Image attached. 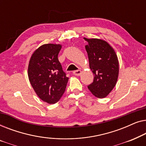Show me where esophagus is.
Returning <instances> with one entry per match:
<instances>
[{
    "label": "esophagus",
    "instance_id": "34e87169",
    "mask_svg": "<svg viewBox=\"0 0 146 146\" xmlns=\"http://www.w3.org/2000/svg\"><path fill=\"white\" fill-rule=\"evenodd\" d=\"M82 72L81 70H75L73 72V74L75 75V76H80Z\"/></svg>",
    "mask_w": 146,
    "mask_h": 146
}]
</instances>
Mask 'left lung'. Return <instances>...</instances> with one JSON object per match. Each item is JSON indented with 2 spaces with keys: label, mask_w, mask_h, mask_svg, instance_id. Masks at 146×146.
Instances as JSON below:
<instances>
[{
  "label": "left lung",
  "mask_w": 146,
  "mask_h": 146,
  "mask_svg": "<svg viewBox=\"0 0 146 146\" xmlns=\"http://www.w3.org/2000/svg\"><path fill=\"white\" fill-rule=\"evenodd\" d=\"M85 46L94 81L88 86L91 93L98 98H105L115 86L119 74V63L115 52L108 43L102 40L85 38Z\"/></svg>",
  "instance_id": "left-lung-1"
}]
</instances>
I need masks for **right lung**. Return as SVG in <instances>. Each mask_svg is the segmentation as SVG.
<instances>
[{
    "label": "right lung",
    "instance_id": "add662e5",
    "mask_svg": "<svg viewBox=\"0 0 146 146\" xmlns=\"http://www.w3.org/2000/svg\"><path fill=\"white\" fill-rule=\"evenodd\" d=\"M61 48L53 44L40 46L32 55L28 69L30 82L38 96L50 104L61 98L69 79L58 58Z\"/></svg>",
    "mask_w": 146,
    "mask_h": 146
}]
</instances>
